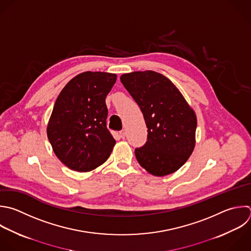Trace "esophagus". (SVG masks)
Returning <instances> with one entry per match:
<instances>
[{
  "label": "esophagus",
  "instance_id": "1",
  "mask_svg": "<svg viewBox=\"0 0 251 251\" xmlns=\"http://www.w3.org/2000/svg\"><path fill=\"white\" fill-rule=\"evenodd\" d=\"M120 136H121L123 139H125V137H126V131H125V129H123V130L120 131Z\"/></svg>",
  "mask_w": 251,
  "mask_h": 251
}]
</instances>
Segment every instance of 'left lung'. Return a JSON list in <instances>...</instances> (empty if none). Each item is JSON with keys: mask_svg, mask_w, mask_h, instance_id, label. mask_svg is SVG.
Returning a JSON list of instances; mask_svg holds the SVG:
<instances>
[{"mask_svg": "<svg viewBox=\"0 0 251 251\" xmlns=\"http://www.w3.org/2000/svg\"><path fill=\"white\" fill-rule=\"evenodd\" d=\"M121 81L138 104L148 128L145 145L135 149L138 163L156 176L176 172L195 146V112L176 86L159 73L125 74Z\"/></svg>", "mask_w": 251, "mask_h": 251, "instance_id": "obj_1", "label": "left lung"}]
</instances>
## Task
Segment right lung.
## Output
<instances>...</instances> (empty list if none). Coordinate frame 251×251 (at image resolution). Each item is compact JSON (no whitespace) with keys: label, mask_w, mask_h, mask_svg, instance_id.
Masks as SVG:
<instances>
[{"label":"right lung","mask_w":251,"mask_h":251,"mask_svg":"<svg viewBox=\"0 0 251 251\" xmlns=\"http://www.w3.org/2000/svg\"><path fill=\"white\" fill-rule=\"evenodd\" d=\"M117 75L85 72L71 79L59 94L47 136L58 159L73 171L90 172L110 157L116 140L107 128L106 97Z\"/></svg>","instance_id":"right-lung-1"}]
</instances>
